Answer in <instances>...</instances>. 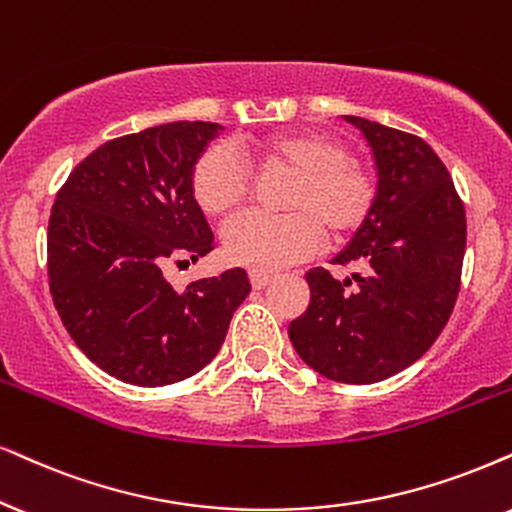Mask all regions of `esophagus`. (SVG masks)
<instances>
[{
	"mask_svg": "<svg viewBox=\"0 0 512 512\" xmlns=\"http://www.w3.org/2000/svg\"><path fill=\"white\" fill-rule=\"evenodd\" d=\"M271 281H274V276L262 274V271H250V283H252V288H255V290L267 288Z\"/></svg>",
	"mask_w": 512,
	"mask_h": 512,
	"instance_id": "obj_1",
	"label": "esophagus"
}]
</instances>
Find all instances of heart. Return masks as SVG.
<instances>
[{"mask_svg":"<svg viewBox=\"0 0 512 512\" xmlns=\"http://www.w3.org/2000/svg\"><path fill=\"white\" fill-rule=\"evenodd\" d=\"M245 155L264 172H288L281 205L288 212H248L224 229V252L252 271H278L312 257L321 231L331 243L357 236L378 203V177L349 158L340 139L314 129L255 139ZM250 165L229 146H208L189 174L193 200L205 215L226 217L250 198Z\"/></svg>","mask_w":512,"mask_h":512,"instance_id":"obj_1","label":"heart"}]
</instances>
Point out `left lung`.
<instances>
[{
	"mask_svg": "<svg viewBox=\"0 0 512 512\" xmlns=\"http://www.w3.org/2000/svg\"><path fill=\"white\" fill-rule=\"evenodd\" d=\"M378 167V203L333 264L364 274L338 281L316 267L312 300L288 326L302 361L335 383L371 385L404 371L444 331L461 290L465 208L439 155L416 134L357 115Z\"/></svg>",
	"mask_w": 512,
	"mask_h": 512,
	"instance_id": "obj_1",
	"label": "left lung"
}]
</instances>
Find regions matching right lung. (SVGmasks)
Listing matches in <instances>:
<instances>
[{"instance_id": "1", "label": "right lung", "mask_w": 512, "mask_h": 512, "mask_svg": "<svg viewBox=\"0 0 512 512\" xmlns=\"http://www.w3.org/2000/svg\"><path fill=\"white\" fill-rule=\"evenodd\" d=\"M217 122H167L106 141L56 193L47 234L54 307L108 375L172 385L208 366L250 293L245 269L174 290L163 269L215 248L189 174Z\"/></svg>"}]
</instances>
